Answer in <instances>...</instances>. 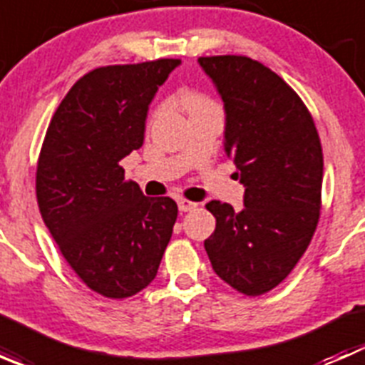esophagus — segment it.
<instances>
[{
  "label": "esophagus",
  "instance_id": "1",
  "mask_svg": "<svg viewBox=\"0 0 365 365\" xmlns=\"http://www.w3.org/2000/svg\"><path fill=\"white\" fill-rule=\"evenodd\" d=\"M196 206H197V203H192V201H189V200H178L180 212H190V210H194Z\"/></svg>",
  "mask_w": 365,
  "mask_h": 365
}]
</instances>
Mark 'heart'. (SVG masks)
Listing matches in <instances>:
<instances>
[{"instance_id":"heart-1","label":"heart","mask_w":365,"mask_h":365,"mask_svg":"<svg viewBox=\"0 0 365 365\" xmlns=\"http://www.w3.org/2000/svg\"><path fill=\"white\" fill-rule=\"evenodd\" d=\"M183 102H185L187 109H189V108H196V106L212 104V102H210L208 98L201 97V95H197V93H185V97H183Z\"/></svg>"}]
</instances>
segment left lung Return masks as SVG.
Instances as JSON below:
<instances>
[{
	"label": "left lung",
	"mask_w": 365,
	"mask_h": 365,
	"mask_svg": "<svg viewBox=\"0 0 365 365\" xmlns=\"http://www.w3.org/2000/svg\"><path fill=\"white\" fill-rule=\"evenodd\" d=\"M224 102V152L245 187L244 208L210 201L213 272L244 295L284 281L319 219L323 153L311 113L270 68L245 56L197 60Z\"/></svg>",
	"instance_id": "1"
}]
</instances>
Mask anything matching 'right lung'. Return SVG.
<instances>
[{
	"instance_id": "add662e5",
	"label": "right lung",
	"mask_w": 365,
	"mask_h": 365,
	"mask_svg": "<svg viewBox=\"0 0 365 365\" xmlns=\"http://www.w3.org/2000/svg\"><path fill=\"white\" fill-rule=\"evenodd\" d=\"M180 60L113 65L81 77L46 132L36 200L61 254L93 292L127 298L155 279L178 206L125 182L120 160L145 141L148 108Z\"/></svg>"
}]
</instances>
